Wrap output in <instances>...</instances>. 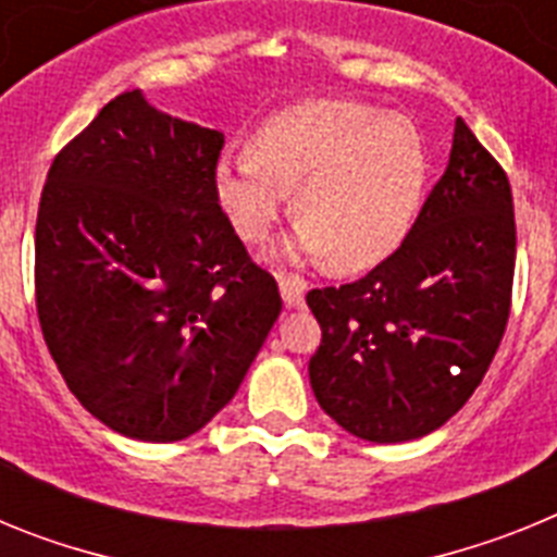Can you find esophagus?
Listing matches in <instances>:
<instances>
[{"instance_id":"34e87169","label":"esophagus","mask_w":557,"mask_h":557,"mask_svg":"<svg viewBox=\"0 0 557 557\" xmlns=\"http://www.w3.org/2000/svg\"><path fill=\"white\" fill-rule=\"evenodd\" d=\"M278 289H282L284 307L295 309L304 304V295H307V282L298 278V275H278Z\"/></svg>"}]
</instances>
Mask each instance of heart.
<instances>
[{"mask_svg": "<svg viewBox=\"0 0 557 557\" xmlns=\"http://www.w3.org/2000/svg\"><path fill=\"white\" fill-rule=\"evenodd\" d=\"M250 156L223 159L214 195L243 243L259 245L295 195L284 253L337 273L385 262L424 198L430 159L416 122L343 97L295 102L253 133Z\"/></svg>", "mask_w": 557, "mask_h": 557, "instance_id": "obj_1", "label": "heart"}]
</instances>
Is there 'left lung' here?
Segmentation results:
<instances>
[{
    "label": "left lung",
    "mask_w": 557,
    "mask_h": 557,
    "mask_svg": "<svg viewBox=\"0 0 557 557\" xmlns=\"http://www.w3.org/2000/svg\"><path fill=\"white\" fill-rule=\"evenodd\" d=\"M513 264L508 175L457 116L446 172L396 253L359 282L307 295L323 332L309 359L323 412L371 444L444 426L499 348Z\"/></svg>",
    "instance_id": "obj_1"
}]
</instances>
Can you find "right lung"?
Segmentation results:
<instances>
[{
	"mask_svg": "<svg viewBox=\"0 0 557 557\" xmlns=\"http://www.w3.org/2000/svg\"><path fill=\"white\" fill-rule=\"evenodd\" d=\"M220 150L223 133L133 88L58 152L41 191L44 339L77 401L133 441L203 430L282 312L218 203Z\"/></svg>",
	"mask_w": 557,
	"mask_h": 557,
	"instance_id": "1",
	"label": "right lung"
}]
</instances>
